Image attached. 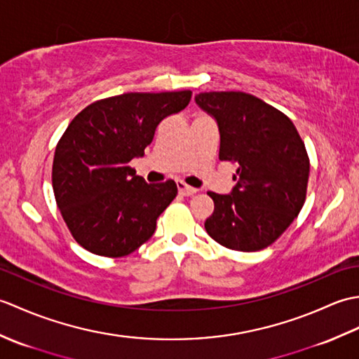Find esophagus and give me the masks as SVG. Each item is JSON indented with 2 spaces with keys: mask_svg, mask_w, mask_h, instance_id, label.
Masks as SVG:
<instances>
[{
  "mask_svg": "<svg viewBox=\"0 0 359 359\" xmlns=\"http://www.w3.org/2000/svg\"><path fill=\"white\" fill-rule=\"evenodd\" d=\"M177 188H179V193H180L182 196H193V194H196L197 191H199V189H197V188L188 187V185L184 184V182H182V180H177Z\"/></svg>",
  "mask_w": 359,
  "mask_h": 359,
  "instance_id": "34e87169",
  "label": "esophagus"
}]
</instances>
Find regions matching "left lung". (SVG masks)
<instances>
[{
	"instance_id": "1",
	"label": "left lung",
	"mask_w": 359,
	"mask_h": 359,
	"mask_svg": "<svg viewBox=\"0 0 359 359\" xmlns=\"http://www.w3.org/2000/svg\"><path fill=\"white\" fill-rule=\"evenodd\" d=\"M199 108L216 120L219 158L238 162L230 194L208 193L215 212L205 220L212 239L230 250L271 245L299 215L309 184L306 144L293 121L245 93H201Z\"/></svg>"
}]
</instances>
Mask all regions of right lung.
<instances>
[{
    "instance_id": "obj_1",
    "label": "right lung",
    "mask_w": 359,
    "mask_h": 359,
    "mask_svg": "<svg viewBox=\"0 0 359 359\" xmlns=\"http://www.w3.org/2000/svg\"><path fill=\"white\" fill-rule=\"evenodd\" d=\"M191 94L128 93L94 102L74 117L55 148L52 187L83 248L121 257L154 234L177 185L147 184L129 162L144 156L160 121L185 109Z\"/></svg>"
}]
</instances>
